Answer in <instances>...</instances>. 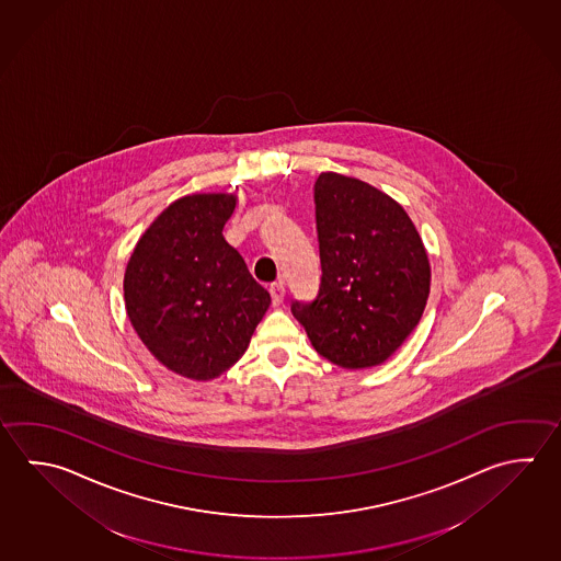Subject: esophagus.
I'll list each match as a JSON object with an SVG mask.
<instances>
[{
	"label": "esophagus",
	"instance_id": "34e87169",
	"mask_svg": "<svg viewBox=\"0 0 561 561\" xmlns=\"http://www.w3.org/2000/svg\"><path fill=\"white\" fill-rule=\"evenodd\" d=\"M268 290H271V298H273V305H283V300H285L286 295L285 285H283V283L278 280V283H273Z\"/></svg>",
	"mask_w": 561,
	"mask_h": 561
}]
</instances>
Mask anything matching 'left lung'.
<instances>
[{"label": "left lung", "mask_w": 561, "mask_h": 561, "mask_svg": "<svg viewBox=\"0 0 561 561\" xmlns=\"http://www.w3.org/2000/svg\"><path fill=\"white\" fill-rule=\"evenodd\" d=\"M314 204L320 290L290 310L332 364L379 366L423 317L431 288L425 244L393 197L356 178L320 173Z\"/></svg>", "instance_id": "8db88e82"}]
</instances>
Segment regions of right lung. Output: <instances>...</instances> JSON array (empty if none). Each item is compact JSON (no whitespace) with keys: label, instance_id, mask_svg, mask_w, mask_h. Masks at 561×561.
<instances>
[{"label":"right lung","instance_id":"1","mask_svg":"<svg viewBox=\"0 0 561 561\" xmlns=\"http://www.w3.org/2000/svg\"><path fill=\"white\" fill-rule=\"evenodd\" d=\"M234 194L184 195L153 219L124 273L130 324L178 376L209 381L239 362L271 295L225 241Z\"/></svg>","mask_w":561,"mask_h":561}]
</instances>
